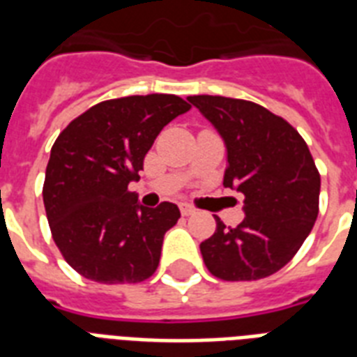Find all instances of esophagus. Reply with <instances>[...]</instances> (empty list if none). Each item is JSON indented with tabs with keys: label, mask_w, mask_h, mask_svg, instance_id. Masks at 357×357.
<instances>
[{
	"label": "esophagus",
	"mask_w": 357,
	"mask_h": 357,
	"mask_svg": "<svg viewBox=\"0 0 357 357\" xmlns=\"http://www.w3.org/2000/svg\"><path fill=\"white\" fill-rule=\"evenodd\" d=\"M179 209H181V215H183V217H190V215H195L196 213L195 207L187 206V204H181V206H179Z\"/></svg>",
	"instance_id": "esophagus-1"
}]
</instances>
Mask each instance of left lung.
Instances as JSON below:
<instances>
[{
    "label": "left lung",
    "instance_id": "obj_1",
    "mask_svg": "<svg viewBox=\"0 0 357 357\" xmlns=\"http://www.w3.org/2000/svg\"><path fill=\"white\" fill-rule=\"evenodd\" d=\"M224 139V187L244 195V220L200 244L213 276L252 282L293 259L319 215L321 174L305 140L282 116L254 102L224 96L187 98Z\"/></svg>",
    "mask_w": 357,
    "mask_h": 357
}]
</instances>
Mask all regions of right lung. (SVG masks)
I'll return each instance as SVG.
<instances>
[{
	"label": "right lung",
	"instance_id": "1",
	"mask_svg": "<svg viewBox=\"0 0 357 357\" xmlns=\"http://www.w3.org/2000/svg\"><path fill=\"white\" fill-rule=\"evenodd\" d=\"M190 105L174 94L107 100L66 126L44 179L53 241L75 272L100 283H139L157 271L176 204L142 207L128 185L161 129Z\"/></svg>",
	"mask_w": 357,
	"mask_h": 357
}]
</instances>
